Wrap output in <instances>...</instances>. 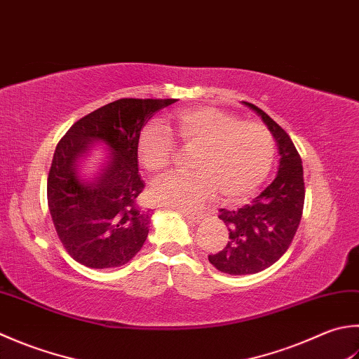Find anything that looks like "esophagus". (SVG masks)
I'll list each match as a JSON object with an SVG mask.
<instances>
[{"label":"esophagus","mask_w":359,"mask_h":359,"mask_svg":"<svg viewBox=\"0 0 359 359\" xmlns=\"http://www.w3.org/2000/svg\"><path fill=\"white\" fill-rule=\"evenodd\" d=\"M184 216L187 217V221L189 224H199L203 219V215L199 213H184Z\"/></svg>","instance_id":"34e87169"}]
</instances>
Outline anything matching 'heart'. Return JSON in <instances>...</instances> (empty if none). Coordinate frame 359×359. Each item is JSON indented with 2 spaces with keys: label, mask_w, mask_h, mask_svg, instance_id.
Returning <instances> with one entry per match:
<instances>
[{
  "label": "heart",
  "mask_w": 359,
  "mask_h": 359,
  "mask_svg": "<svg viewBox=\"0 0 359 359\" xmlns=\"http://www.w3.org/2000/svg\"><path fill=\"white\" fill-rule=\"evenodd\" d=\"M171 135L191 157L193 172L172 174L152 188L161 205L191 210L219 191L224 202L248 199L262 187L273 163V140L263 124L241 121L216 107L184 109L149 124L137 138V158L144 170L158 175L174 156Z\"/></svg>",
  "instance_id": "heart-1"
}]
</instances>
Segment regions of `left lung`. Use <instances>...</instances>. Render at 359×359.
<instances>
[{"label": "left lung", "mask_w": 359, "mask_h": 359, "mask_svg": "<svg viewBox=\"0 0 359 359\" xmlns=\"http://www.w3.org/2000/svg\"><path fill=\"white\" fill-rule=\"evenodd\" d=\"M243 104L268 126L280 160L276 179L254 201L231 212L219 210V219L229 230V241L221 252L208 255V262L230 276L257 273L276 263L292 243L305 201L304 166L290 135L257 105Z\"/></svg>", "instance_id": "left-lung-1"}]
</instances>
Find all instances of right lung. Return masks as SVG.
I'll use <instances>...</instances> for the list:
<instances>
[{
    "label": "right lung",
    "mask_w": 359,
    "mask_h": 359,
    "mask_svg": "<svg viewBox=\"0 0 359 359\" xmlns=\"http://www.w3.org/2000/svg\"><path fill=\"white\" fill-rule=\"evenodd\" d=\"M177 100H118L76 121L55 146L48 175V207L63 248L93 269L118 268L135 257L149 233L151 215L137 205V138L158 110ZM104 145L91 175L81 168Z\"/></svg>",
    "instance_id": "add662e5"
}]
</instances>
